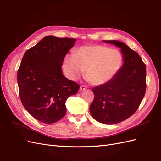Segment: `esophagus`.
Here are the masks:
<instances>
[{
  "mask_svg": "<svg viewBox=\"0 0 161 161\" xmlns=\"http://www.w3.org/2000/svg\"><path fill=\"white\" fill-rule=\"evenodd\" d=\"M86 89V87L84 85H82V86H80V91H85Z\"/></svg>",
  "mask_w": 161,
  "mask_h": 161,
  "instance_id": "1",
  "label": "esophagus"
}]
</instances>
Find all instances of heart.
Listing matches in <instances>:
<instances>
[{"label": "heart", "mask_w": 161, "mask_h": 161, "mask_svg": "<svg viewBox=\"0 0 161 161\" xmlns=\"http://www.w3.org/2000/svg\"><path fill=\"white\" fill-rule=\"evenodd\" d=\"M122 55L117 50L101 45L80 47L74 55H67L63 62V70L68 79L77 80L85 69L86 79L93 85L110 80L119 70Z\"/></svg>", "instance_id": "heart-1"}]
</instances>
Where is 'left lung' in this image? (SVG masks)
<instances>
[{"label":"left lung","mask_w":161,"mask_h":161,"mask_svg":"<svg viewBox=\"0 0 161 161\" xmlns=\"http://www.w3.org/2000/svg\"><path fill=\"white\" fill-rule=\"evenodd\" d=\"M121 49L124 64L106 83L92 89L95 98L89 108L92 118L105 124H118L132 115L146 91V66L140 56L125 43L103 40Z\"/></svg>","instance_id":"obj_1"}]
</instances>
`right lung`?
<instances>
[{
    "label": "right lung",
    "mask_w": 161,
    "mask_h": 161,
    "mask_svg": "<svg viewBox=\"0 0 161 161\" xmlns=\"http://www.w3.org/2000/svg\"><path fill=\"white\" fill-rule=\"evenodd\" d=\"M76 41L48 36L24 53L17 72L19 95L25 109L42 123L60 120L66 113V99L79 89L61 69Z\"/></svg>",
    "instance_id": "obj_1"
}]
</instances>
